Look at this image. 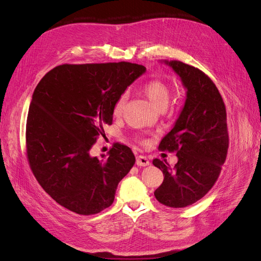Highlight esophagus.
Instances as JSON below:
<instances>
[{
	"label": "esophagus",
	"mask_w": 261,
	"mask_h": 261,
	"mask_svg": "<svg viewBox=\"0 0 261 261\" xmlns=\"http://www.w3.org/2000/svg\"><path fill=\"white\" fill-rule=\"evenodd\" d=\"M136 164L138 167H147V165L150 164L148 158L145 155H138L136 158Z\"/></svg>",
	"instance_id": "1"
}]
</instances>
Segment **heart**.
<instances>
[{
    "label": "heart",
    "mask_w": 261,
    "mask_h": 261,
    "mask_svg": "<svg viewBox=\"0 0 261 261\" xmlns=\"http://www.w3.org/2000/svg\"><path fill=\"white\" fill-rule=\"evenodd\" d=\"M143 92L148 100L156 110L161 108H167L171 97V90L170 86L160 80H153L150 81L143 87ZM126 94H123L117 99L115 105L113 107V114L115 116H120L124 110V106L126 102Z\"/></svg>",
    "instance_id": "heart-1"
}]
</instances>
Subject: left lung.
<instances>
[{
  "label": "left lung",
  "instance_id": "8db88e82",
  "mask_svg": "<svg viewBox=\"0 0 261 261\" xmlns=\"http://www.w3.org/2000/svg\"><path fill=\"white\" fill-rule=\"evenodd\" d=\"M180 78L186 98L174 126L159 145L160 150L176 151L177 163L154 159L164 175L155 189L164 206L184 208L201 199L217 181L228 148L226 111L222 97L200 69L179 61H162Z\"/></svg>",
  "mask_w": 261,
  "mask_h": 261
}]
</instances>
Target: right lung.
Listing matches in <instances>:
<instances>
[{"mask_svg":"<svg viewBox=\"0 0 261 261\" xmlns=\"http://www.w3.org/2000/svg\"><path fill=\"white\" fill-rule=\"evenodd\" d=\"M146 72L128 62L63 64L36 87L26 125L27 155L38 183L61 206L96 215L111 206L117 185L135 164L130 148L90 149L113 122L117 99Z\"/></svg>","mask_w":261,"mask_h":261,"instance_id":"add662e5","label":"right lung"}]
</instances>
